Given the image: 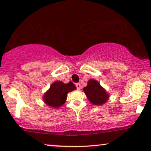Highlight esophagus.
Returning <instances> with one entry per match:
<instances>
[{
	"label": "esophagus",
	"instance_id": "1",
	"mask_svg": "<svg viewBox=\"0 0 151 151\" xmlns=\"http://www.w3.org/2000/svg\"><path fill=\"white\" fill-rule=\"evenodd\" d=\"M76 89H77L78 90H80L81 88V84L80 83H76Z\"/></svg>",
	"mask_w": 151,
	"mask_h": 151
}]
</instances>
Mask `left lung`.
I'll return each instance as SVG.
<instances>
[{"label": "left lung", "instance_id": "left-lung-1", "mask_svg": "<svg viewBox=\"0 0 151 151\" xmlns=\"http://www.w3.org/2000/svg\"><path fill=\"white\" fill-rule=\"evenodd\" d=\"M83 91L89 102L94 105L104 104L109 98V93L101 86L100 83L93 79H90L87 82V87L83 88Z\"/></svg>", "mask_w": 151, "mask_h": 151}]
</instances>
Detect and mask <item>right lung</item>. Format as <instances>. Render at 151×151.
<instances>
[{
  "instance_id": "right-lung-1",
  "label": "right lung",
  "mask_w": 151,
  "mask_h": 151,
  "mask_svg": "<svg viewBox=\"0 0 151 151\" xmlns=\"http://www.w3.org/2000/svg\"><path fill=\"white\" fill-rule=\"evenodd\" d=\"M75 89H76L75 85L71 81L66 84L62 81L54 82L48 91L44 94V102L49 106L57 109L62 106L66 102L68 92Z\"/></svg>"
}]
</instances>
